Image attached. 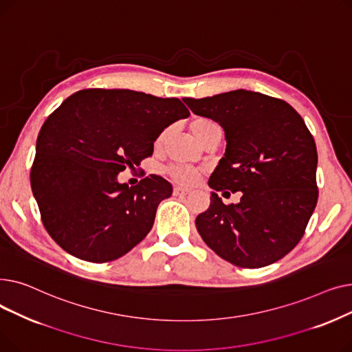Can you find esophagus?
<instances>
[{"instance_id": "1", "label": "esophagus", "mask_w": 352, "mask_h": 352, "mask_svg": "<svg viewBox=\"0 0 352 352\" xmlns=\"http://www.w3.org/2000/svg\"><path fill=\"white\" fill-rule=\"evenodd\" d=\"M190 190L182 188V187H174V195H187Z\"/></svg>"}]
</instances>
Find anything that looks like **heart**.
Masks as SVG:
<instances>
[{
	"label": "heart",
	"instance_id": "b5f03b06",
	"mask_svg": "<svg viewBox=\"0 0 352 352\" xmlns=\"http://www.w3.org/2000/svg\"><path fill=\"white\" fill-rule=\"evenodd\" d=\"M215 126H218V125L214 121L208 120V118H195L190 124L191 133L194 134V137L198 141L204 138L211 131V129H214ZM165 134H166V131H164L158 137V140L155 142L157 145H161ZM168 174L174 181H177L179 184H184V186H191V184L197 182L198 178H199V171L197 168H192V166H188V165H173L168 168Z\"/></svg>",
	"mask_w": 352,
	"mask_h": 352
}]
</instances>
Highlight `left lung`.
Returning <instances> with one entry per match:
<instances>
[{"instance_id":"1","label":"left lung","mask_w":352,"mask_h":352,"mask_svg":"<svg viewBox=\"0 0 352 352\" xmlns=\"http://www.w3.org/2000/svg\"><path fill=\"white\" fill-rule=\"evenodd\" d=\"M184 102L223 126L227 141L208 181L211 204L195 219L201 238L238 267L278 261L300 243L318 199L317 146L304 120L288 102L247 89ZM226 189L243 192L238 205L217 197Z\"/></svg>"}]
</instances>
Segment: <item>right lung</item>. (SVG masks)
Segmentation results:
<instances>
[{
	"label": "right lung",
	"instance_id": "right-lung-1",
	"mask_svg": "<svg viewBox=\"0 0 352 352\" xmlns=\"http://www.w3.org/2000/svg\"><path fill=\"white\" fill-rule=\"evenodd\" d=\"M188 116L178 98L133 89L68 97L44 122L31 168L32 194L54 241L89 263L117 260L141 243L173 186L151 175L128 187L118 174L134 171L164 129Z\"/></svg>",
	"mask_w": 352,
	"mask_h": 352
}]
</instances>
